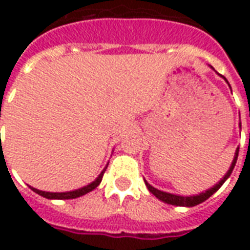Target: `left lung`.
I'll use <instances>...</instances> for the list:
<instances>
[{"label":"left lung","mask_w":250,"mask_h":250,"mask_svg":"<svg viewBox=\"0 0 250 250\" xmlns=\"http://www.w3.org/2000/svg\"><path fill=\"white\" fill-rule=\"evenodd\" d=\"M210 68H211V69H214L213 66H210ZM224 80L228 83V80H226L225 77H224ZM228 84H229V83H228ZM229 87H230V84H229ZM240 127H241V123H240ZM237 158H238V147H237L236 152H234V158H233V162H231L230 167H229V170H228V173L224 175V178L221 179L218 184H215L213 188H208L206 191H202V193L197 194V195H188H188H177V194L166 193V191H162V190H158V188H155L154 186H151V185L148 184L147 181H145V184H146L148 191H150L151 194H154L158 199H161V201L165 202V204L174 205V206H186V208H191V206H195V205H199V204H202V202H205L206 199L209 198V197H211V195H213V194H214L215 191L222 186V185H224V182H225L226 179L230 177L231 171H233V168H234V166H236Z\"/></svg>","instance_id":"obj_1"}]
</instances>
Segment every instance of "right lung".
I'll return each instance as SVG.
<instances>
[{
	"label": "right lung",
	"mask_w": 250,
	"mask_h": 250,
	"mask_svg": "<svg viewBox=\"0 0 250 250\" xmlns=\"http://www.w3.org/2000/svg\"><path fill=\"white\" fill-rule=\"evenodd\" d=\"M108 166V165H107ZM107 166L103 168V171L99 174V177L95 181H92L91 184H88L87 186H83L80 188H76V190H72V191H64V193H51V191H42V190H39V188H35L29 186L35 193H37L41 197H44V198L48 199H73L77 198V197H82L84 194L89 193V191H92L93 188H96L102 182V179H103V174L104 171L107 170Z\"/></svg>",
	"instance_id": "add662e5"
}]
</instances>
